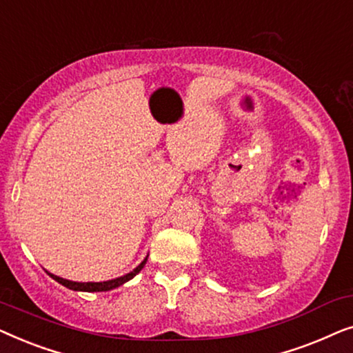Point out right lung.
I'll list each match as a JSON object with an SVG mask.
<instances>
[{"label":"right lung","mask_w":353,"mask_h":353,"mask_svg":"<svg viewBox=\"0 0 353 353\" xmlns=\"http://www.w3.org/2000/svg\"><path fill=\"white\" fill-rule=\"evenodd\" d=\"M148 262V257L143 260L141 263L138 265L137 268L133 270V272H130L127 274H123V276L120 278H115V279H109V281H103V283H77V281H69V279H64V278H59L56 276V274H52L50 272H46L50 276L54 279V281H57L59 284H62V286L69 288L72 289V291H85V292H103V291H110V289H115L119 286H122L123 283H127L132 279L133 276H137V274L141 272L144 265H146Z\"/></svg>","instance_id":"right-lung-1"}]
</instances>
